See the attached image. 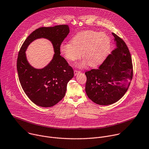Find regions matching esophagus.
<instances>
[{"label":"esophagus","mask_w":149,"mask_h":149,"mask_svg":"<svg viewBox=\"0 0 149 149\" xmlns=\"http://www.w3.org/2000/svg\"><path fill=\"white\" fill-rule=\"evenodd\" d=\"M80 73V71H79V70H74V74L75 76L77 75L78 74H79Z\"/></svg>","instance_id":"obj_1"}]
</instances>
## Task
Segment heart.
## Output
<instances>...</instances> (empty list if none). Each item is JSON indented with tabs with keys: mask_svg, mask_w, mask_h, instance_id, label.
Listing matches in <instances>:
<instances>
[{
	"mask_svg": "<svg viewBox=\"0 0 149 149\" xmlns=\"http://www.w3.org/2000/svg\"><path fill=\"white\" fill-rule=\"evenodd\" d=\"M110 48V39L103 32L84 31L76 34L70 42H63L60 51L64 57L74 62L81 57L83 60L78 64L82 68L87 65L96 67L100 65L106 57Z\"/></svg>",
	"mask_w": 149,
	"mask_h": 149,
	"instance_id": "heart-1",
	"label": "heart"
}]
</instances>
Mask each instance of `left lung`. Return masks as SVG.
Returning <instances> with one entry per match:
<instances>
[{
    "mask_svg": "<svg viewBox=\"0 0 149 149\" xmlns=\"http://www.w3.org/2000/svg\"><path fill=\"white\" fill-rule=\"evenodd\" d=\"M116 47L98 69L85 72L86 93L99 105L119 100L127 91L133 78V64L129 50L122 39L114 33Z\"/></svg>",
    "mask_w": 149,
    "mask_h": 149,
    "instance_id": "obj_1",
    "label": "left lung"
}]
</instances>
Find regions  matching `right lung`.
<instances>
[{
	"label": "right lung",
	"mask_w": 149,
	"mask_h": 149,
	"mask_svg": "<svg viewBox=\"0 0 149 149\" xmlns=\"http://www.w3.org/2000/svg\"><path fill=\"white\" fill-rule=\"evenodd\" d=\"M69 32L66 24L42 27L30 34L20 47L17 60L19 79L26 95L39 106L52 107L60 102L65 96L68 83L74 76L73 68L60 55L59 49ZM39 38L49 40L55 51L52 61L42 70L30 65L25 53L29 43Z\"/></svg>",
	"instance_id": "1"
}]
</instances>
